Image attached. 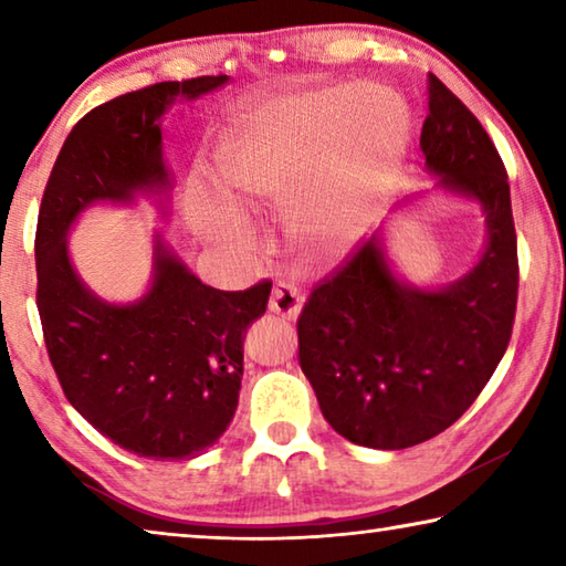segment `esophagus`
<instances>
[{"instance_id":"obj_1","label":"esophagus","mask_w":566,"mask_h":566,"mask_svg":"<svg viewBox=\"0 0 566 566\" xmlns=\"http://www.w3.org/2000/svg\"><path fill=\"white\" fill-rule=\"evenodd\" d=\"M302 304H304V296H302L300 290H296L294 282L280 280L274 284L272 300H270V312L280 314V317L292 319V317H296V314H300Z\"/></svg>"}]
</instances>
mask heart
I'll return each mask as SVG.
<instances>
[{"label":"heart","instance_id":"b5f03b06","mask_svg":"<svg viewBox=\"0 0 566 566\" xmlns=\"http://www.w3.org/2000/svg\"><path fill=\"white\" fill-rule=\"evenodd\" d=\"M405 104L381 87H332L266 104L234 129L219 157L229 202L242 209L292 205V229L314 252L347 242L407 145ZM212 237L244 244L249 229L209 207Z\"/></svg>","mask_w":566,"mask_h":566}]
</instances>
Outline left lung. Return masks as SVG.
Listing matches in <instances>:
<instances>
[{"label":"left lung","instance_id":"8db88e82","mask_svg":"<svg viewBox=\"0 0 566 566\" xmlns=\"http://www.w3.org/2000/svg\"><path fill=\"white\" fill-rule=\"evenodd\" d=\"M419 145L429 171L484 207L490 244L439 292L405 286L371 237L324 276L296 319L300 367L324 419L354 444L407 449L472 407L512 339L520 260L510 181L490 134L429 72Z\"/></svg>","mask_w":566,"mask_h":566}]
</instances>
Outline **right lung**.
<instances>
[{"label":"right lung","mask_w":566,"mask_h":566,"mask_svg":"<svg viewBox=\"0 0 566 566\" xmlns=\"http://www.w3.org/2000/svg\"><path fill=\"white\" fill-rule=\"evenodd\" d=\"M227 74L159 82L104 102L74 124L46 179L36 219V310L64 397L127 452L191 459L232 421L242 387L244 332L262 317L272 282L222 292L187 272L157 237L155 284L117 306L80 282L66 229L92 202H129L167 187L159 117L175 97L222 87Z\"/></svg>","instance_id":"add662e5"}]
</instances>
